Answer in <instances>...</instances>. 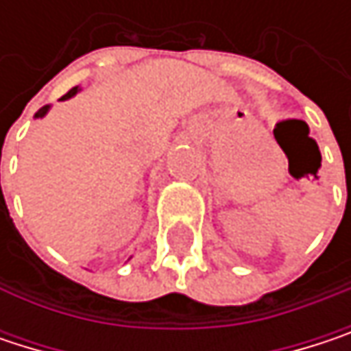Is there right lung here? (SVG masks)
I'll use <instances>...</instances> for the list:
<instances>
[{
    "mask_svg": "<svg viewBox=\"0 0 351 351\" xmlns=\"http://www.w3.org/2000/svg\"><path fill=\"white\" fill-rule=\"evenodd\" d=\"M79 91H81L79 87H73V89H71V91H69L66 95H62V97H60V101H66V99L75 97V95H77ZM48 111H50V106H44V107H42V109H38V111H36L34 117H36V119H42V117H44V115H46Z\"/></svg>",
    "mask_w": 351,
    "mask_h": 351,
    "instance_id": "1",
    "label": "right lung"
}]
</instances>
